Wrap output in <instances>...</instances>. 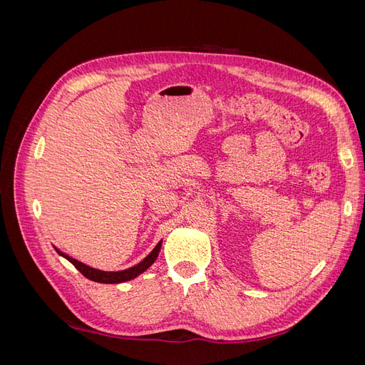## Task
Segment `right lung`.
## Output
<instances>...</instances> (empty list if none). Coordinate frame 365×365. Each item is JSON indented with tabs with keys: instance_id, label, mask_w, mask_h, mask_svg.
Returning a JSON list of instances; mask_svg holds the SVG:
<instances>
[{
	"instance_id": "1",
	"label": "right lung",
	"mask_w": 365,
	"mask_h": 365,
	"mask_svg": "<svg viewBox=\"0 0 365 365\" xmlns=\"http://www.w3.org/2000/svg\"><path fill=\"white\" fill-rule=\"evenodd\" d=\"M161 242L160 240L157 247L153 248L150 251L149 256H146L145 259H143L140 263L134 264V267H130L128 269H123V271H102V269H96V268H91L88 267V264L76 260L73 257H70L68 254H65L62 251H59L56 247H54V250H56V252L59 254V256H62L63 259H67L68 262H71L76 269L79 271L82 275H85L86 279H90L93 282H97V283H105V284H115V283H123V282H129V280H134L135 277H138L140 274L145 272L149 267H152L153 262L157 260L158 254H160V250H161Z\"/></svg>"
}]
</instances>
